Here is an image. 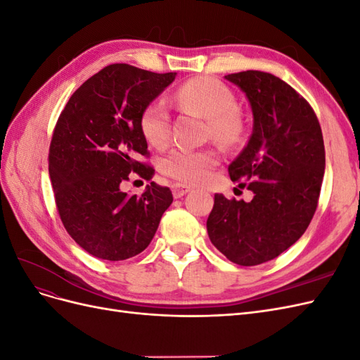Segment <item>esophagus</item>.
Returning a JSON list of instances; mask_svg holds the SVG:
<instances>
[{"mask_svg": "<svg viewBox=\"0 0 360 360\" xmlns=\"http://www.w3.org/2000/svg\"><path fill=\"white\" fill-rule=\"evenodd\" d=\"M192 188L188 186V184H183V183H174L172 184V195L174 198H181L183 195H186L188 192H191Z\"/></svg>", "mask_w": 360, "mask_h": 360, "instance_id": "34e87169", "label": "esophagus"}]
</instances>
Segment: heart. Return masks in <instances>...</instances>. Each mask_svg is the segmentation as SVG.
Wrapping results in <instances>:
<instances>
[{"label":"heart","mask_w":360,"mask_h":360,"mask_svg":"<svg viewBox=\"0 0 360 360\" xmlns=\"http://www.w3.org/2000/svg\"><path fill=\"white\" fill-rule=\"evenodd\" d=\"M184 110L209 120L210 134L222 144L233 146L245 132L243 118L237 110L233 90L212 76H201L184 82L174 94ZM141 132L151 146L165 147L171 138L168 108L163 101H155L141 114ZM219 156L214 150H192L177 147L160 160V169L168 177L183 183H200L216 165Z\"/></svg>","instance_id":"b5f03b06"}]
</instances>
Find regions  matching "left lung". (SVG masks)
<instances>
[{"label": "left lung", "instance_id": "8db88e82", "mask_svg": "<svg viewBox=\"0 0 360 360\" xmlns=\"http://www.w3.org/2000/svg\"><path fill=\"white\" fill-rule=\"evenodd\" d=\"M225 78L240 86L252 108V135L228 172L254 198L245 202L216 193L207 233L233 263L257 266L307 231L320 198L324 141L312 106L278 76L246 70Z\"/></svg>", "mask_w": 360, "mask_h": 360}]
</instances>
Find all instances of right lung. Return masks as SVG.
I'll list each match as a JSON object with an SVG mask.
<instances>
[{
  "instance_id": "add662e5",
  "label": "right lung",
  "mask_w": 360,
  "mask_h": 360,
  "mask_svg": "<svg viewBox=\"0 0 360 360\" xmlns=\"http://www.w3.org/2000/svg\"><path fill=\"white\" fill-rule=\"evenodd\" d=\"M176 72L155 73L115 63L86 79L61 111L49 146V176L60 219L84 250L108 261L132 258L150 245L172 202L169 188L151 181L127 195L130 172L155 169L141 132V114Z\"/></svg>"
}]
</instances>
